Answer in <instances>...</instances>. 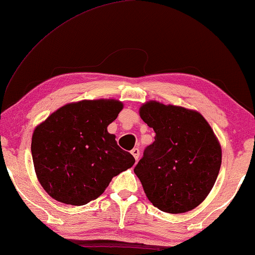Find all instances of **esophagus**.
<instances>
[{
    "mask_svg": "<svg viewBox=\"0 0 255 255\" xmlns=\"http://www.w3.org/2000/svg\"><path fill=\"white\" fill-rule=\"evenodd\" d=\"M131 154L133 155V158L135 160H138L139 159V155H140V151H139V148H133L131 151Z\"/></svg>",
    "mask_w": 255,
    "mask_h": 255,
    "instance_id": "1",
    "label": "esophagus"
}]
</instances>
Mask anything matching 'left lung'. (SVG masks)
Masks as SVG:
<instances>
[{
	"mask_svg": "<svg viewBox=\"0 0 255 255\" xmlns=\"http://www.w3.org/2000/svg\"><path fill=\"white\" fill-rule=\"evenodd\" d=\"M155 132L134 173L151 203L168 214H184L203 202L217 180L222 147L196 110L148 101L139 109Z\"/></svg>",
	"mask_w": 255,
	"mask_h": 255,
	"instance_id": "8db88e82",
	"label": "left lung"
}]
</instances>
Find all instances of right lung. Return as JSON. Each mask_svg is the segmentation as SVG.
<instances>
[{"mask_svg":"<svg viewBox=\"0 0 255 255\" xmlns=\"http://www.w3.org/2000/svg\"><path fill=\"white\" fill-rule=\"evenodd\" d=\"M122 109L118 100H82L65 104L37 125L31 141L34 172L52 198L87 204L133 166V156L108 132Z\"/></svg>","mask_w":255,"mask_h":255,"instance_id":"add662e5","label":"right lung"}]
</instances>
